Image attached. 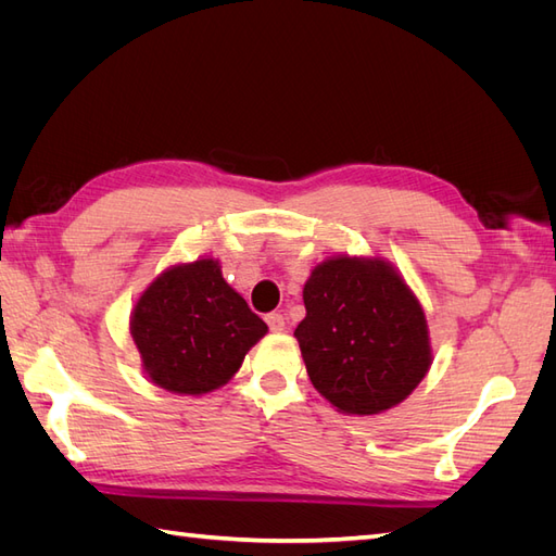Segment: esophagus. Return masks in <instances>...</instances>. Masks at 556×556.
<instances>
[{
	"label": "esophagus",
	"mask_w": 556,
	"mask_h": 556,
	"mask_svg": "<svg viewBox=\"0 0 556 556\" xmlns=\"http://www.w3.org/2000/svg\"><path fill=\"white\" fill-rule=\"evenodd\" d=\"M266 325L271 331H282L285 329V315L282 313H268L266 315Z\"/></svg>",
	"instance_id": "esophagus-1"
}]
</instances>
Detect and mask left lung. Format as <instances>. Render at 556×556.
Wrapping results in <instances>:
<instances>
[{
  "label": "left lung",
  "mask_w": 556,
  "mask_h": 556,
  "mask_svg": "<svg viewBox=\"0 0 556 556\" xmlns=\"http://www.w3.org/2000/svg\"><path fill=\"white\" fill-rule=\"evenodd\" d=\"M294 336L315 390L348 415L396 406L431 364L425 311L382 260L336 257L304 285Z\"/></svg>",
  "instance_id": "8db88e82"
}]
</instances>
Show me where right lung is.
Returning a JSON list of instances; mask_svg holds the SVG:
<instances>
[{"label": "right lung", "instance_id": "obj_1", "mask_svg": "<svg viewBox=\"0 0 556 556\" xmlns=\"http://www.w3.org/2000/svg\"><path fill=\"white\" fill-rule=\"evenodd\" d=\"M264 333L266 323L229 288L215 260L166 268L131 313L146 374L174 394L217 390Z\"/></svg>", "mask_w": 556, "mask_h": 556}]
</instances>
